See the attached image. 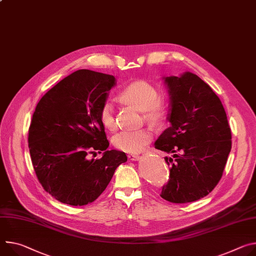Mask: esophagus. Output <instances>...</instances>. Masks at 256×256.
<instances>
[{"label": "esophagus", "mask_w": 256, "mask_h": 256, "mask_svg": "<svg viewBox=\"0 0 256 256\" xmlns=\"http://www.w3.org/2000/svg\"><path fill=\"white\" fill-rule=\"evenodd\" d=\"M128 158L130 160H136L138 158V155L136 154V153H132V154H128Z\"/></svg>", "instance_id": "1"}]
</instances>
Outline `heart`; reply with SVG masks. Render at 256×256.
I'll return each mask as SVG.
<instances>
[{
    "label": "heart",
    "mask_w": 256,
    "mask_h": 256,
    "mask_svg": "<svg viewBox=\"0 0 256 256\" xmlns=\"http://www.w3.org/2000/svg\"><path fill=\"white\" fill-rule=\"evenodd\" d=\"M120 98L144 111V118L149 124L159 126L164 124L168 118L170 104L166 100L159 97L157 88L147 80H136L126 86L120 92ZM101 124L106 130H114L118 128L115 118V108L113 103L107 101L103 103L99 111ZM152 138V132L149 128L124 130L116 134L112 138L113 146L128 153L140 151Z\"/></svg>",
    "instance_id": "obj_1"
}]
</instances>
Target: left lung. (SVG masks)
<instances>
[{"mask_svg":"<svg viewBox=\"0 0 256 256\" xmlns=\"http://www.w3.org/2000/svg\"><path fill=\"white\" fill-rule=\"evenodd\" d=\"M172 99V126L155 148L166 157L170 178L160 196L172 203H188L210 193L222 178L232 148L224 108L212 88L194 74L166 78Z\"/></svg>","mask_w":256,"mask_h":256,"instance_id":"1","label":"left lung"}]
</instances>
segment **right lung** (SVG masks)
<instances>
[{"label": "right lung", "instance_id": "right-lung-1", "mask_svg": "<svg viewBox=\"0 0 256 256\" xmlns=\"http://www.w3.org/2000/svg\"><path fill=\"white\" fill-rule=\"evenodd\" d=\"M115 84L113 76L80 69L42 97L28 130L32 166L44 190L72 206L94 202L106 189L124 152L109 142L99 111ZM104 150L97 160L90 154Z\"/></svg>", "mask_w": 256, "mask_h": 256}]
</instances>
